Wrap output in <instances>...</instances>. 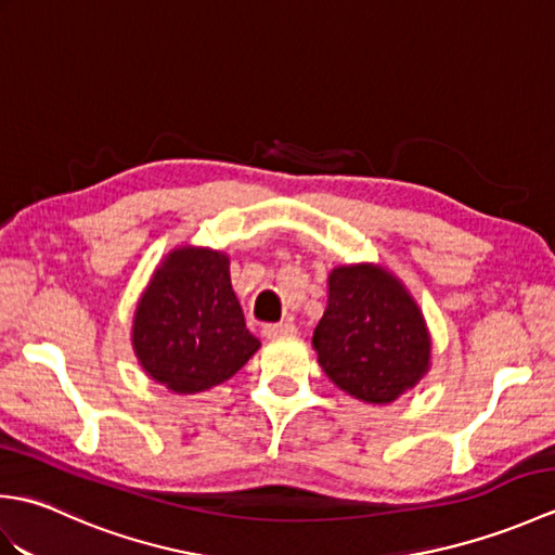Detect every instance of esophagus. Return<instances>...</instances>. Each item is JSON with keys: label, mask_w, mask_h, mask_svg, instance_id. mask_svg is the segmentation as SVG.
<instances>
[{"label": "esophagus", "mask_w": 555, "mask_h": 555, "mask_svg": "<svg viewBox=\"0 0 555 555\" xmlns=\"http://www.w3.org/2000/svg\"><path fill=\"white\" fill-rule=\"evenodd\" d=\"M262 334L267 338H279V336H293L296 334V326L291 322H281V324H264L262 326Z\"/></svg>", "instance_id": "obj_1"}]
</instances>
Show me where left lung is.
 I'll list each match as a JSON object with an SVG mask.
<instances>
[{"label": "left lung", "mask_w": 555, "mask_h": 555, "mask_svg": "<svg viewBox=\"0 0 555 555\" xmlns=\"http://www.w3.org/2000/svg\"><path fill=\"white\" fill-rule=\"evenodd\" d=\"M312 346L340 391L384 405L429 370L431 338L408 288L384 267L346 264L328 274V302Z\"/></svg>", "instance_id": "left-lung-1"}]
</instances>
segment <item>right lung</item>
<instances>
[{
  "label": "right lung",
  "instance_id": "1",
  "mask_svg": "<svg viewBox=\"0 0 555 555\" xmlns=\"http://www.w3.org/2000/svg\"><path fill=\"white\" fill-rule=\"evenodd\" d=\"M259 348L231 288L229 257L179 247L152 274L133 320L140 367L173 393H199L231 379Z\"/></svg>",
  "mask_w": 555,
  "mask_h": 555
}]
</instances>
